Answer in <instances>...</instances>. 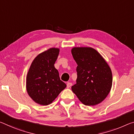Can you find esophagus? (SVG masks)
<instances>
[{"mask_svg": "<svg viewBox=\"0 0 134 134\" xmlns=\"http://www.w3.org/2000/svg\"><path fill=\"white\" fill-rule=\"evenodd\" d=\"M71 86H72V83L71 82H67V88H70Z\"/></svg>", "mask_w": 134, "mask_h": 134, "instance_id": "34e87169", "label": "esophagus"}]
</instances>
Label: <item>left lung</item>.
Returning <instances> with one entry per match:
<instances>
[{
	"label": "left lung",
	"instance_id": "obj_1",
	"mask_svg": "<svg viewBox=\"0 0 134 134\" xmlns=\"http://www.w3.org/2000/svg\"><path fill=\"white\" fill-rule=\"evenodd\" d=\"M71 54L77 63V77L71 90L85 105L101 103L111 90L110 67L99 53L90 47H75Z\"/></svg>",
	"mask_w": 134,
	"mask_h": 134
}]
</instances>
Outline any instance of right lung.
Segmentation results:
<instances>
[{
	"label": "right lung",
	"mask_w": 134,
	"mask_h": 134,
	"mask_svg": "<svg viewBox=\"0 0 134 134\" xmlns=\"http://www.w3.org/2000/svg\"><path fill=\"white\" fill-rule=\"evenodd\" d=\"M59 52V49L52 48L40 53L34 59L29 70L26 77L27 93L40 105L51 104L66 87L54 66Z\"/></svg>",
	"instance_id": "add662e5"
}]
</instances>
